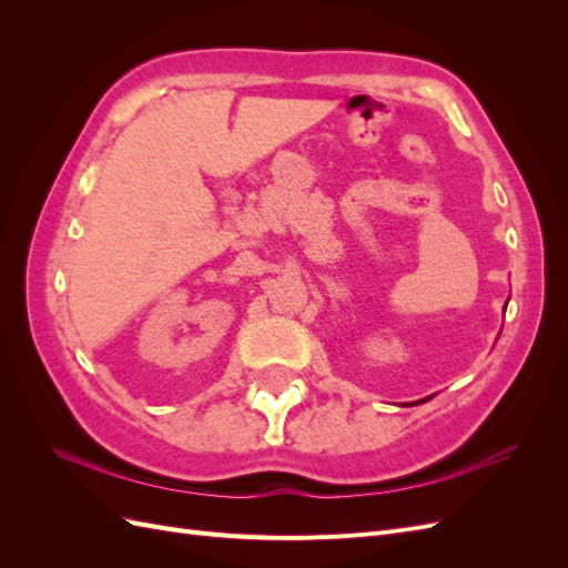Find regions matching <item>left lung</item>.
Segmentation results:
<instances>
[{
  "label": "left lung",
  "mask_w": 568,
  "mask_h": 568,
  "mask_svg": "<svg viewBox=\"0 0 568 568\" xmlns=\"http://www.w3.org/2000/svg\"><path fill=\"white\" fill-rule=\"evenodd\" d=\"M505 307H507V305H505ZM426 400H428V398H424V400H417V403H412V405H419V403H426Z\"/></svg>",
  "instance_id": "1"
}]
</instances>
